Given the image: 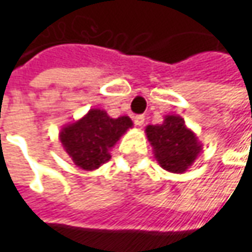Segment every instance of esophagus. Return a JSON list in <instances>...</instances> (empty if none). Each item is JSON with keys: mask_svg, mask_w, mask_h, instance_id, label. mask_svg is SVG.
Listing matches in <instances>:
<instances>
[{"mask_svg": "<svg viewBox=\"0 0 252 252\" xmlns=\"http://www.w3.org/2000/svg\"><path fill=\"white\" fill-rule=\"evenodd\" d=\"M133 121H134V125H136V126L141 127V126L144 125V121H146V119H144V116H143V115H137V116H134V118H133Z\"/></svg>", "mask_w": 252, "mask_h": 252, "instance_id": "obj_1", "label": "esophagus"}]
</instances>
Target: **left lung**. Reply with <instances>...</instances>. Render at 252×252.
Returning a JSON list of instances; mask_svg holds the SVG:
<instances>
[{
  "mask_svg": "<svg viewBox=\"0 0 252 252\" xmlns=\"http://www.w3.org/2000/svg\"><path fill=\"white\" fill-rule=\"evenodd\" d=\"M146 136L160 167L174 174L185 172L202 153L198 136L179 115H167L161 125H149Z\"/></svg>",
  "mask_w": 252,
  "mask_h": 252,
  "instance_id": "1",
  "label": "left lung"
}]
</instances>
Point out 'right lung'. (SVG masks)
I'll return each instance as SVG.
<instances>
[{
	"label": "right lung",
	"mask_w": 252,
	"mask_h": 252,
	"mask_svg": "<svg viewBox=\"0 0 252 252\" xmlns=\"http://www.w3.org/2000/svg\"><path fill=\"white\" fill-rule=\"evenodd\" d=\"M133 127L129 116L111 118L102 109H90L74 123L62 127L59 139L73 162L84 171H94L111 160L112 147Z\"/></svg>",
	"instance_id": "obj_1"
}]
</instances>
